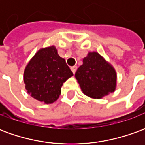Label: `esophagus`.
<instances>
[{"mask_svg": "<svg viewBox=\"0 0 145 145\" xmlns=\"http://www.w3.org/2000/svg\"><path fill=\"white\" fill-rule=\"evenodd\" d=\"M71 70L72 71V72L74 74L76 72V71H77V66H72L71 67Z\"/></svg>", "mask_w": 145, "mask_h": 145, "instance_id": "1", "label": "esophagus"}]
</instances>
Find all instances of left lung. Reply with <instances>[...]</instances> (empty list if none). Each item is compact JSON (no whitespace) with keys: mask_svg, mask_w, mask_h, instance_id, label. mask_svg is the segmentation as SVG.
Here are the masks:
<instances>
[{"mask_svg":"<svg viewBox=\"0 0 145 145\" xmlns=\"http://www.w3.org/2000/svg\"><path fill=\"white\" fill-rule=\"evenodd\" d=\"M83 93L101 99L115 91L116 74L114 68L96 52L88 53L75 73Z\"/></svg>","mask_w":145,"mask_h":145,"instance_id":"1","label":"left lung"}]
</instances>
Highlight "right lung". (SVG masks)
<instances>
[{"mask_svg": "<svg viewBox=\"0 0 145 145\" xmlns=\"http://www.w3.org/2000/svg\"><path fill=\"white\" fill-rule=\"evenodd\" d=\"M73 76L63 58L54 46L42 48L31 59L24 71L27 92L35 99L46 104L59 98L63 82Z\"/></svg>", "mask_w": 145, "mask_h": 145, "instance_id": "obj_1", "label": "right lung"}]
</instances>
